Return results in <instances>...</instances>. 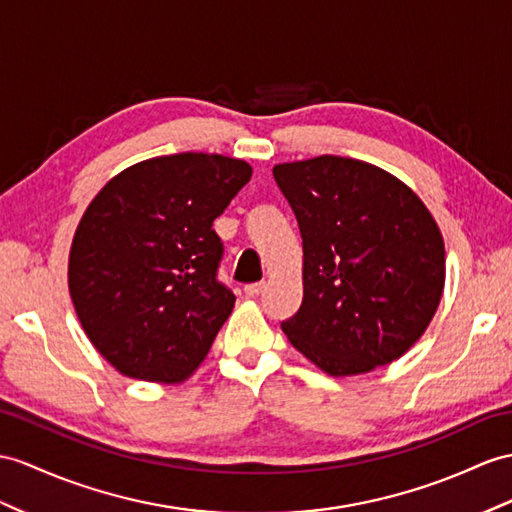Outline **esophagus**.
I'll return each instance as SVG.
<instances>
[{
	"label": "esophagus",
	"instance_id": "obj_1",
	"mask_svg": "<svg viewBox=\"0 0 512 512\" xmlns=\"http://www.w3.org/2000/svg\"><path fill=\"white\" fill-rule=\"evenodd\" d=\"M263 289H265V282H254V284H245V295H249V297H256V295H260V293H263Z\"/></svg>",
	"mask_w": 512,
	"mask_h": 512
}]
</instances>
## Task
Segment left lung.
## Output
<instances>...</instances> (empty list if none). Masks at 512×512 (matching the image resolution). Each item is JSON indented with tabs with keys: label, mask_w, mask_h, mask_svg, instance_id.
Wrapping results in <instances>:
<instances>
[{
	"label": "left lung",
	"mask_w": 512,
	"mask_h": 512,
	"mask_svg": "<svg viewBox=\"0 0 512 512\" xmlns=\"http://www.w3.org/2000/svg\"><path fill=\"white\" fill-rule=\"evenodd\" d=\"M302 232L304 299L282 323L334 378L404 356L441 304L443 234L421 197L371 162L317 156L273 167Z\"/></svg>",
	"instance_id": "8db88e82"
}]
</instances>
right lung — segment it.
Wrapping results in <instances>:
<instances>
[{
  "mask_svg": "<svg viewBox=\"0 0 512 512\" xmlns=\"http://www.w3.org/2000/svg\"><path fill=\"white\" fill-rule=\"evenodd\" d=\"M252 178L221 154L156 156L110 178L71 241L69 293L95 350L134 380L191 378L230 317L213 221Z\"/></svg>",
  "mask_w": 512,
  "mask_h": 512,
  "instance_id": "add662e5",
  "label": "right lung"
}]
</instances>
